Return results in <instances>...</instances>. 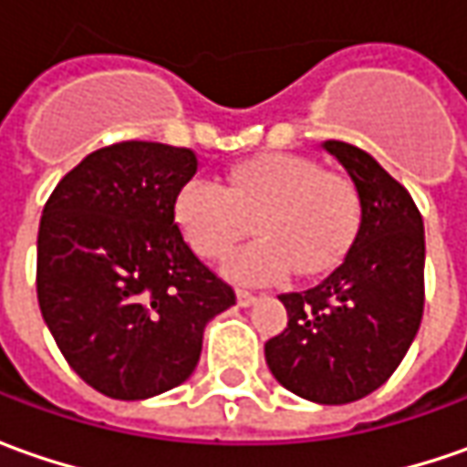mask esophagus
Here are the masks:
<instances>
[{
  "instance_id": "obj_1",
  "label": "esophagus",
  "mask_w": 467,
  "mask_h": 467,
  "mask_svg": "<svg viewBox=\"0 0 467 467\" xmlns=\"http://www.w3.org/2000/svg\"><path fill=\"white\" fill-rule=\"evenodd\" d=\"M236 301H239V306H252L254 301H257V296L254 294H249V291H236Z\"/></svg>"
}]
</instances>
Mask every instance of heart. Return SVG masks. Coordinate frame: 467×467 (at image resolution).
I'll list each match as a JSON object with an SVG mask.
<instances>
[{"label":"heart","mask_w":467,"mask_h":467,"mask_svg":"<svg viewBox=\"0 0 467 467\" xmlns=\"http://www.w3.org/2000/svg\"><path fill=\"white\" fill-rule=\"evenodd\" d=\"M254 218L260 239L223 262L225 278L273 283L296 267L319 275L348 254L361 228V197L348 176L322 171L312 158L265 153L225 173L223 184L187 179L173 197V221L205 260L223 257Z\"/></svg>","instance_id":"obj_1"}]
</instances>
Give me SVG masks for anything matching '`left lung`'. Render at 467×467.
I'll use <instances>...</instances> for the list:
<instances>
[{
  "mask_svg": "<svg viewBox=\"0 0 467 467\" xmlns=\"http://www.w3.org/2000/svg\"><path fill=\"white\" fill-rule=\"evenodd\" d=\"M361 197V228L322 283L280 294L288 327L265 343L285 389L322 405L367 398L400 367L423 314V221L408 189L361 148L327 140Z\"/></svg>",
  "mask_w": 467,
  "mask_h": 467,
  "instance_id": "8db88e82",
  "label": "left lung"
}]
</instances>
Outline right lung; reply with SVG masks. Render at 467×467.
<instances>
[{
  "mask_svg": "<svg viewBox=\"0 0 467 467\" xmlns=\"http://www.w3.org/2000/svg\"><path fill=\"white\" fill-rule=\"evenodd\" d=\"M197 169L189 148L117 142L82 158L44 207V322L82 382L114 400L189 379L205 325L236 304L173 223V197Z\"/></svg>",
  "mask_w": 467,
  "mask_h": 467,
  "instance_id": "obj_1",
  "label": "right lung"
}]
</instances>
